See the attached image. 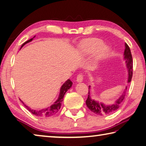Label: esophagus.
Masks as SVG:
<instances>
[{
  "label": "esophagus",
  "mask_w": 146,
  "mask_h": 146,
  "mask_svg": "<svg viewBox=\"0 0 146 146\" xmlns=\"http://www.w3.org/2000/svg\"><path fill=\"white\" fill-rule=\"evenodd\" d=\"M76 81L78 82H82L83 81V75L82 74H78L76 77Z\"/></svg>",
  "instance_id": "1"
}]
</instances>
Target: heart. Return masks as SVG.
Here are the masks:
<instances>
[{
	"label": "heart",
	"instance_id": "b5f03b06",
	"mask_svg": "<svg viewBox=\"0 0 146 146\" xmlns=\"http://www.w3.org/2000/svg\"><path fill=\"white\" fill-rule=\"evenodd\" d=\"M82 49L87 54L96 52L98 59L105 58L110 51V47L103 45V42L99 39H91L85 42L82 45Z\"/></svg>",
	"mask_w": 146,
	"mask_h": 146
}]
</instances>
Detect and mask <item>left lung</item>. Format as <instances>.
Listing matches in <instances>:
<instances>
[{"mask_svg":"<svg viewBox=\"0 0 146 146\" xmlns=\"http://www.w3.org/2000/svg\"><path fill=\"white\" fill-rule=\"evenodd\" d=\"M125 49L124 52V59H125V62L127 64V67L128 68V82H130L132 78L133 75V60H132V54H131V51L128 45L125 43ZM89 88H88V95L87 99L86 100V105L92 112L98 115H108V114L112 113L115 112L118 109L120 106L121 102L123 101L125 96H126L127 92V87L125 88V90L124 92L123 93L121 96L116 100L115 102L111 105L106 106L103 103H101L98 101H94L92 99L90 96V91Z\"/></svg>","mask_w":146,"mask_h":146,"instance_id":"left-lung-1","label":"left lung"}]
</instances>
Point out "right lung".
<instances>
[{
    "label": "right lung",
    "instance_id": "right-lung-1",
    "mask_svg": "<svg viewBox=\"0 0 146 146\" xmlns=\"http://www.w3.org/2000/svg\"><path fill=\"white\" fill-rule=\"evenodd\" d=\"M32 40H33V38H31L30 40H28V41L23 43V45H21V48L23 46H24V45L27 44V43L31 42ZM72 85H73L72 82H71L70 79H68V80L62 85L61 90H60L59 96L58 100H57V101L54 102V104L51 105L50 107H48L47 108H45V109H42L40 110H31V108L27 106V105H25L23 102L21 100H20V101L23 102V104L27 108V109L34 115L38 116H42V117H48V116H53L55 115V114L58 113L60 108H61L62 102V101H63V98L64 96V94H66V92H67L68 90L69 89V88H70V87L71 86H72Z\"/></svg>",
    "mask_w": 146,
    "mask_h": 146
}]
</instances>
